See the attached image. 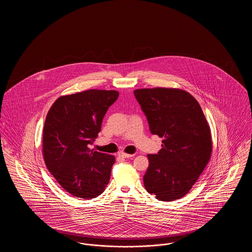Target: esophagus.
Returning <instances> with one entry per match:
<instances>
[{
	"mask_svg": "<svg viewBox=\"0 0 252 252\" xmlns=\"http://www.w3.org/2000/svg\"><path fill=\"white\" fill-rule=\"evenodd\" d=\"M133 155L131 154H126V153H124V152H121L118 154V157L121 158H131Z\"/></svg>",
	"mask_w": 252,
	"mask_h": 252,
	"instance_id": "esophagus-1",
	"label": "esophagus"
}]
</instances>
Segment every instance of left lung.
I'll return each instance as SVG.
<instances>
[{"mask_svg":"<svg viewBox=\"0 0 252 252\" xmlns=\"http://www.w3.org/2000/svg\"><path fill=\"white\" fill-rule=\"evenodd\" d=\"M134 95L149 129L162 138L158 154L147 155L144 187L160 201L183 197L198 180L212 155V136L202 108L180 89H139Z\"/></svg>","mask_w":252,"mask_h":252,"instance_id":"8db88e82","label":"left lung"}]
</instances>
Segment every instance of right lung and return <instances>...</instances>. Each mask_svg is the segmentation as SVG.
Masks as SVG:
<instances>
[{
	"label": "right lung",
	"mask_w": 252,
	"mask_h": 252,
	"mask_svg": "<svg viewBox=\"0 0 252 252\" xmlns=\"http://www.w3.org/2000/svg\"><path fill=\"white\" fill-rule=\"evenodd\" d=\"M116 91L89 90L60 96L49 109L42 150L49 172L73 196L94 198L105 191L115 158L91 149Z\"/></svg>",
	"instance_id": "right-lung-1"
}]
</instances>
